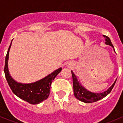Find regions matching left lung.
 Wrapping results in <instances>:
<instances>
[{"label": "left lung", "mask_w": 123, "mask_h": 123, "mask_svg": "<svg viewBox=\"0 0 123 123\" xmlns=\"http://www.w3.org/2000/svg\"><path fill=\"white\" fill-rule=\"evenodd\" d=\"M104 37L105 39V44L106 45H110V46L112 47L114 51H115L114 47L111 42L110 38L104 35ZM71 74H72L73 83L74 95L76 97V98H78L79 100L84 102V103H92V102H97V101L104 98L105 97H106V95H108L110 93L117 79L115 80L111 86L110 87L107 89V91H105V92H102V93H94V92L88 91L84 87L82 86L81 82H79V80H78L77 76L74 74L73 71H71Z\"/></svg>", "instance_id": "1"}]
</instances>
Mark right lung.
Wrapping results in <instances>:
<instances>
[{
  "mask_svg": "<svg viewBox=\"0 0 123 123\" xmlns=\"http://www.w3.org/2000/svg\"><path fill=\"white\" fill-rule=\"evenodd\" d=\"M12 42V41L11 42L7 54L5 56L4 68L5 78L8 85L14 94L21 99L32 105L40 104L42 101L45 100L48 98L50 94L51 84L55 77L62 71V68H60L56 69L45 78H42L36 82L29 84L18 82L11 76L8 71V61Z\"/></svg>",
  "mask_w": 123,
  "mask_h": 123,
  "instance_id": "right-lung-1",
  "label": "right lung"
}]
</instances>
